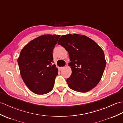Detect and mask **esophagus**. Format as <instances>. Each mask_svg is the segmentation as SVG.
I'll use <instances>...</instances> for the list:
<instances>
[{
	"instance_id": "1",
	"label": "esophagus",
	"mask_w": 123,
	"mask_h": 123,
	"mask_svg": "<svg viewBox=\"0 0 123 123\" xmlns=\"http://www.w3.org/2000/svg\"><path fill=\"white\" fill-rule=\"evenodd\" d=\"M64 68V67H59L58 68H59V70H61L62 69H63V68Z\"/></svg>"
}]
</instances>
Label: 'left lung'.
Wrapping results in <instances>:
<instances>
[{"mask_svg":"<svg viewBox=\"0 0 123 123\" xmlns=\"http://www.w3.org/2000/svg\"><path fill=\"white\" fill-rule=\"evenodd\" d=\"M58 44L64 47L70 56L72 74L67 79L69 87L85 93L95 87L100 81L106 67L102 48L88 37L78 34L63 35Z\"/></svg>","mask_w":123,"mask_h":123,"instance_id":"1","label":"left lung"}]
</instances>
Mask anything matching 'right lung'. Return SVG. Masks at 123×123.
Instances as JSON below:
<instances>
[{
	"label": "right lung",
	"instance_id": "1",
	"mask_svg": "<svg viewBox=\"0 0 123 123\" xmlns=\"http://www.w3.org/2000/svg\"><path fill=\"white\" fill-rule=\"evenodd\" d=\"M60 36L44 35L32 40L21 51L18 63L21 78L34 93L52 90L58 70L53 64V50Z\"/></svg>",
	"mask_w": 123,
	"mask_h": 123
}]
</instances>
